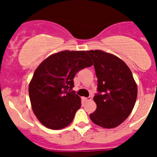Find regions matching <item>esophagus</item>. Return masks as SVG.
Returning <instances> with one entry per match:
<instances>
[{
    "label": "esophagus",
    "mask_w": 157,
    "mask_h": 157,
    "mask_svg": "<svg viewBox=\"0 0 157 157\" xmlns=\"http://www.w3.org/2000/svg\"><path fill=\"white\" fill-rule=\"evenodd\" d=\"M82 100H83V101H86V102H87V101H91V100H92V98H91L90 97H89V98H83Z\"/></svg>",
    "instance_id": "esophagus-1"
}]
</instances>
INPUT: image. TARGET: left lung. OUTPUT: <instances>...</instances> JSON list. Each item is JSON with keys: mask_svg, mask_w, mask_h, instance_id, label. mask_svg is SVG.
Instances as JSON below:
<instances>
[{"mask_svg": "<svg viewBox=\"0 0 157 157\" xmlns=\"http://www.w3.org/2000/svg\"><path fill=\"white\" fill-rule=\"evenodd\" d=\"M98 78L94 101L97 109L90 120L104 128H114L130 116L135 105L138 87L132 72L120 58L102 50H90Z\"/></svg>", "mask_w": 157, "mask_h": 157, "instance_id": "obj_1", "label": "left lung"}]
</instances>
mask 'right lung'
Returning <instances> with one entry per match:
<instances>
[{
    "label": "right lung",
    "instance_id": "1",
    "mask_svg": "<svg viewBox=\"0 0 157 157\" xmlns=\"http://www.w3.org/2000/svg\"><path fill=\"white\" fill-rule=\"evenodd\" d=\"M93 62L85 51L64 50L50 55L36 68L29 84L34 115L52 130H60L73 121L81 107V98L70 92L74 77Z\"/></svg>",
    "mask_w": 157,
    "mask_h": 157
}]
</instances>
